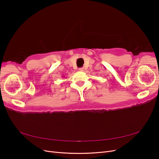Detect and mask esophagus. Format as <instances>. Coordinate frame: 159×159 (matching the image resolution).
<instances>
[{
  "instance_id": "34e87169",
  "label": "esophagus",
  "mask_w": 159,
  "mask_h": 159,
  "mask_svg": "<svg viewBox=\"0 0 159 159\" xmlns=\"http://www.w3.org/2000/svg\"><path fill=\"white\" fill-rule=\"evenodd\" d=\"M79 70L80 71H84V68H79Z\"/></svg>"
}]
</instances>
